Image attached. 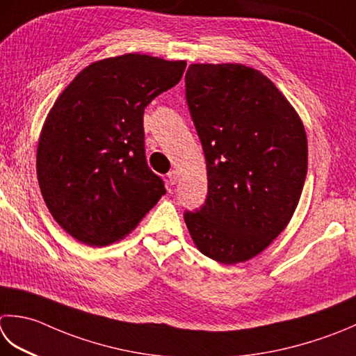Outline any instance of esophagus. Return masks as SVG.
Instances as JSON below:
<instances>
[{"mask_svg": "<svg viewBox=\"0 0 356 356\" xmlns=\"http://www.w3.org/2000/svg\"><path fill=\"white\" fill-rule=\"evenodd\" d=\"M166 176H168V182H170V185H176V184H177V180H179V174H177V171H176V170H171L168 174H166Z\"/></svg>", "mask_w": 356, "mask_h": 356, "instance_id": "34e87169", "label": "esophagus"}]
</instances>
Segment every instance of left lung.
<instances>
[{"label": "left lung", "mask_w": 356, "mask_h": 356, "mask_svg": "<svg viewBox=\"0 0 356 356\" xmlns=\"http://www.w3.org/2000/svg\"><path fill=\"white\" fill-rule=\"evenodd\" d=\"M188 109L204 148L205 204L184 219L200 253L220 264L266 250L293 216L307 176V136L273 81L243 65H191Z\"/></svg>", "instance_id": "left-lung-1"}]
</instances>
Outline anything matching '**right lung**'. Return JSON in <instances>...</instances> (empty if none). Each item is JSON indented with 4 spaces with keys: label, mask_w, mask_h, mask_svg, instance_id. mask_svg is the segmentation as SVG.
Segmentation results:
<instances>
[{
    "label": "right lung",
    "mask_w": 356,
    "mask_h": 356,
    "mask_svg": "<svg viewBox=\"0 0 356 356\" xmlns=\"http://www.w3.org/2000/svg\"><path fill=\"white\" fill-rule=\"evenodd\" d=\"M185 67L140 54L95 61L54 103L37 176L49 211L79 242L104 247L123 239L166 193L146 163L143 113Z\"/></svg>",
    "instance_id": "right-lung-1"
}]
</instances>
